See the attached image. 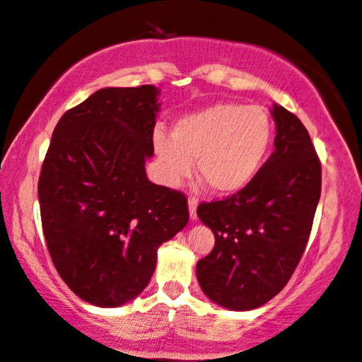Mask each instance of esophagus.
Wrapping results in <instances>:
<instances>
[{
    "instance_id": "34e87169",
    "label": "esophagus",
    "mask_w": 362,
    "mask_h": 362,
    "mask_svg": "<svg viewBox=\"0 0 362 362\" xmlns=\"http://www.w3.org/2000/svg\"><path fill=\"white\" fill-rule=\"evenodd\" d=\"M197 206H199V199L190 197L189 199V212H190V219L197 221Z\"/></svg>"
}]
</instances>
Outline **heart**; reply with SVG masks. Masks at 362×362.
I'll return each mask as SVG.
<instances>
[{
	"label": "heart",
	"instance_id": "obj_1",
	"mask_svg": "<svg viewBox=\"0 0 362 362\" xmlns=\"http://www.w3.org/2000/svg\"><path fill=\"white\" fill-rule=\"evenodd\" d=\"M273 124L259 106L217 103L173 124L172 134L156 132L153 146L165 180L178 185L197 172L202 184L219 195L250 185L267 160Z\"/></svg>",
	"mask_w": 362,
	"mask_h": 362
}]
</instances>
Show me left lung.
<instances>
[{
	"mask_svg": "<svg viewBox=\"0 0 362 362\" xmlns=\"http://www.w3.org/2000/svg\"><path fill=\"white\" fill-rule=\"evenodd\" d=\"M275 151L250 185L224 200L202 202L197 216L216 245L197 263L209 300L252 310L280 293L297 268L320 199L322 168L297 116L273 104Z\"/></svg>",
	"mask_w": 362,
	"mask_h": 362,
	"instance_id": "8db88e82",
	"label": "left lung"
}]
</instances>
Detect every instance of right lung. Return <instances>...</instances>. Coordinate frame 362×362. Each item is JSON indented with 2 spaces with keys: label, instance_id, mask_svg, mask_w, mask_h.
Instances as JSON below:
<instances>
[{
  "label": "right lung",
  "instance_id": "right-lung-1",
  "mask_svg": "<svg viewBox=\"0 0 362 362\" xmlns=\"http://www.w3.org/2000/svg\"><path fill=\"white\" fill-rule=\"evenodd\" d=\"M155 86L106 87L57 123L38 178L43 236L65 285L95 307L146 288L156 251L189 223L187 197L151 184Z\"/></svg>",
  "mask_w": 362,
  "mask_h": 362
}]
</instances>
